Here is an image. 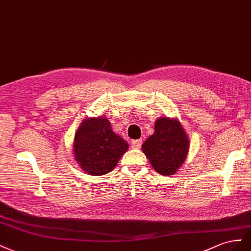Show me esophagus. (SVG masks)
Instances as JSON below:
<instances>
[{
  "mask_svg": "<svg viewBox=\"0 0 251 251\" xmlns=\"http://www.w3.org/2000/svg\"><path fill=\"white\" fill-rule=\"evenodd\" d=\"M141 145H142V140L141 139H138V140H133L131 142V147L133 149H139L141 148Z\"/></svg>",
  "mask_w": 251,
  "mask_h": 251,
  "instance_id": "obj_1",
  "label": "esophagus"
}]
</instances>
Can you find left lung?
<instances>
[{"instance_id":"8db88e82","label":"left lung","mask_w":251,"mask_h":251,"mask_svg":"<svg viewBox=\"0 0 251 251\" xmlns=\"http://www.w3.org/2000/svg\"><path fill=\"white\" fill-rule=\"evenodd\" d=\"M142 151L157 174L167 176L177 173L189 151V139L181 122L176 118L156 119L154 132L143 143Z\"/></svg>"}]
</instances>
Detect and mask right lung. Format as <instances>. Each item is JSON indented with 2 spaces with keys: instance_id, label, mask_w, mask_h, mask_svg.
<instances>
[{
  "instance_id": "right-lung-1",
  "label": "right lung",
  "mask_w": 251,
  "mask_h": 251,
  "mask_svg": "<svg viewBox=\"0 0 251 251\" xmlns=\"http://www.w3.org/2000/svg\"><path fill=\"white\" fill-rule=\"evenodd\" d=\"M128 143L112 131L108 119H85L74 139V157L80 168L90 176L110 173L128 150Z\"/></svg>"
}]
</instances>
